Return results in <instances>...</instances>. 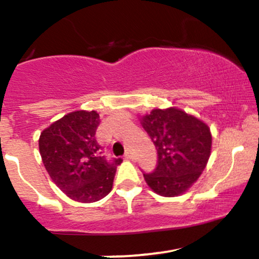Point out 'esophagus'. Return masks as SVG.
<instances>
[{
    "label": "esophagus",
    "mask_w": 259,
    "mask_h": 259,
    "mask_svg": "<svg viewBox=\"0 0 259 259\" xmlns=\"http://www.w3.org/2000/svg\"><path fill=\"white\" fill-rule=\"evenodd\" d=\"M133 157H134V153L132 152V151H126V153H125V158H127V159H133Z\"/></svg>",
    "instance_id": "obj_1"
}]
</instances>
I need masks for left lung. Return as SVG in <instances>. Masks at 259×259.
<instances>
[{
    "label": "left lung",
    "mask_w": 259,
    "mask_h": 259,
    "mask_svg": "<svg viewBox=\"0 0 259 259\" xmlns=\"http://www.w3.org/2000/svg\"><path fill=\"white\" fill-rule=\"evenodd\" d=\"M140 121L158 154L153 173H144L147 185L164 197L183 195L200 178L209 159V127L177 107L152 109Z\"/></svg>",
    "instance_id": "1"
}]
</instances>
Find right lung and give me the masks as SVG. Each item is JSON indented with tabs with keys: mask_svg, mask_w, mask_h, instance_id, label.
Returning a JSON list of instances; mask_svg holds the SVG:
<instances>
[{
	"mask_svg": "<svg viewBox=\"0 0 259 259\" xmlns=\"http://www.w3.org/2000/svg\"><path fill=\"white\" fill-rule=\"evenodd\" d=\"M96 111H75L56 120L38 139L42 163L53 183L72 200L92 203L111 192L120 158L107 162L96 140Z\"/></svg>",
	"mask_w": 259,
	"mask_h": 259,
	"instance_id": "1",
	"label": "right lung"
}]
</instances>
